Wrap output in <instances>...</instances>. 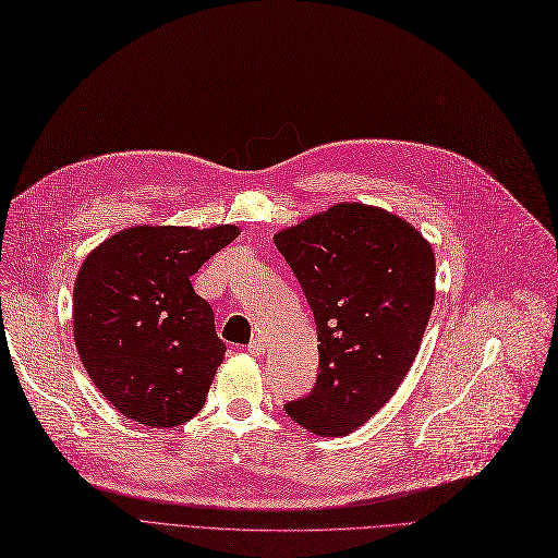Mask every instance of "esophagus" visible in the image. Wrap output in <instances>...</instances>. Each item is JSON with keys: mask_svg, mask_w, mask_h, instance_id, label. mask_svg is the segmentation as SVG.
<instances>
[{"mask_svg": "<svg viewBox=\"0 0 558 558\" xmlns=\"http://www.w3.org/2000/svg\"><path fill=\"white\" fill-rule=\"evenodd\" d=\"M247 352H251L253 356H262L264 354V338L255 336L251 342H247Z\"/></svg>", "mask_w": 558, "mask_h": 558, "instance_id": "1", "label": "esophagus"}]
</instances>
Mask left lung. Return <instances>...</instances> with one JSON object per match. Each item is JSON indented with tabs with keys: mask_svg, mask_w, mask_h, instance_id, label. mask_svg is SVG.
Returning <instances> with one entry per match:
<instances>
[{
	"mask_svg": "<svg viewBox=\"0 0 558 558\" xmlns=\"http://www.w3.org/2000/svg\"><path fill=\"white\" fill-rule=\"evenodd\" d=\"M317 324L319 373L284 404L301 427L342 437L393 398L435 307V253L407 220L336 204L274 236Z\"/></svg>",
	"mask_w": 558,
	"mask_h": 558,
	"instance_id": "left-lung-1",
	"label": "left lung"
}]
</instances>
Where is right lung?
<instances>
[{
    "instance_id": "obj_1",
    "label": "right lung",
    "mask_w": 558,
    "mask_h": 558,
    "mask_svg": "<svg viewBox=\"0 0 558 558\" xmlns=\"http://www.w3.org/2000/svg\"><path fill=\"white\" fill-rule=\"evenodd\" d=\"M236 236L234 225H140L82 262L73 287L75 347L96 388L126 418L174 427L204 407L225 342L191 276Z\"/></svg>"
}]
</instances>
